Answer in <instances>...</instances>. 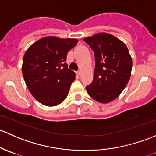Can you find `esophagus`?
Segmentation results:
<instances>
[{
  "instance_id": "1",
  "label": "esophagus",
  "mask_w": 156,
  "mask_h": 156,
  "mask_svg": "<svg viewBox=\"0 0 156 156\" xmlns=\"http://www.w3.org/2000/svg\"><path fill=\"white\" fill-rule=\"evenodd\" d=\"M76 76H80V74H81V72H80V71H76Z\"/></svg>"
}]
</instances>
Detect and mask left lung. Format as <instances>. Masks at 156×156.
<instances>
[{
  "label": "left lung",
  "mask_w": 156,
  "mask_h": 156,
  "mask_svg": "<svg viewBox=\"0 0 156 156\" xmlns=\"http://www.w3.org/2000/svg\"><path fill=\"white\" fill-rule=\"evenodd\" d=\"M94 52V79L86 86L94 100L107 104L119 96L129 81L132 59L126 45L113 35L98 33L83 39Z\"/></svg>",
  "instance_id": "left-lung-1"
}]
</instances>
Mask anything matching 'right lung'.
Instances as JSON below:
<instances>
[{
	"instance_id": "1",
	"label": "right lung",
	"mask_w": 156,
	"mask_h": 156,
	"mask_svg": "<svg viewBox=\"0 0 156 156\" xmlns=\"http://www.w3.org/2000/svg\"><path fill=\"white\" fill-rule=\"evenodd\" d=\"M77 39L45 37L34 43L24 55L22 74L26 86L37 101L48 107L63 102L74 81L73 70L65 62Z\"/></svg>"
}]
</instances>
